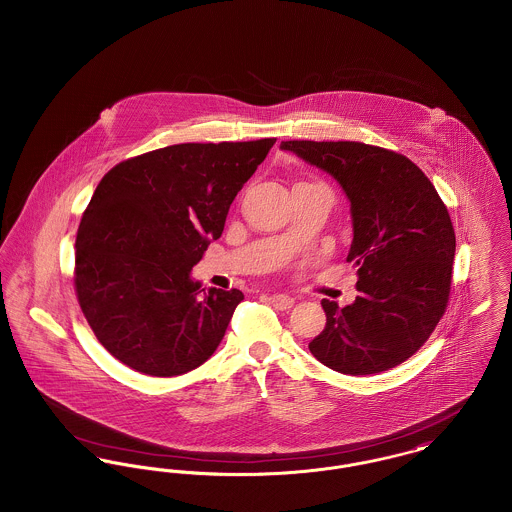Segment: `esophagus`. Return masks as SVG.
<instances>
[{"mask_svg":"<svg viewBox=\"0 0 512 512\" xmlns=\"http://www.w3.org/2000/svg\"><path fill=\"white\" fill-rule=\"evenodd\" d=\"M267 300L271 301L272 307H276V309H290L294 305V298H290L286 294H272Z\"/></svg>","mask_w":512,"mask_h":512,"instance_id":"obj_1","label":"esophagus"}]
</instances>
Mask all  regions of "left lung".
Instances as JSON below:
<instances>
[{
    "label": "left lung",
    "mask_w": 512,
    "mask_h": 512,
    "mask_svg": "<svg viewBox=\"0 0 512 512\" xmlns=\"http://www.w3.org/2000/svg\"><path fill=\"white\" fill-rule=\"evenodd\" d=\"M327 172L350 201L348 261L360 292L338 307L323 300L327 325L311 354L344 375H371L408 360L435 331L451 292L456 238L433 183L398 152L354 141H282Z\"/></svg>",
    "instance_id": "1"
}]
</instances>
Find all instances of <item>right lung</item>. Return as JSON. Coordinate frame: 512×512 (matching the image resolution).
Returning a JSON list of instances; mask_svg holds the SVG:
<instances>
[{"label":"right lung","instance_id":"obj_1","mask_svg":"<svg viewBox=\"0 0 512 512\" xmlns=\"http://www.w3.org/2000/svg\"><path fill=\"white\" fill-rule=\"evenodd\" d=\"M276 139L183 143L129 158L98 183L75 241V288L100 344L152 377L211 358L243 300L191 276Z\"/></svg>","mask_w":512,"mask_h":512}]
</instances>
